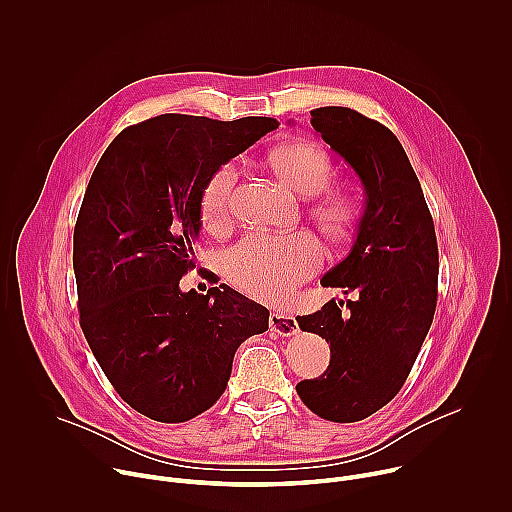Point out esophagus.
Masks as SVG:
<instances>
[{"label": "esophagus", "mask_w": 512, "mask_h": 512, "mask_svg": "<svg viewBox=\"0 0 512 512\" xmlns=\"http://www.w3.org/2000/svg\"><path fill=\"white\" fill-rule=\"evenodd\" d=\"M269 328L277 336H294V334L300 332L298 320L291 314H285V312H273L269 316Z\"/></svg>", "instance_id": "esophagus-1"}]
</instances>
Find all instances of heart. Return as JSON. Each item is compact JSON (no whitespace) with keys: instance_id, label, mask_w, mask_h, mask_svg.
<instances>
[{"instance_id":"b5f03b06","label":"heart","mask_w":512,"mask_h":512,"mask_svg":"<svg viewBox=\"0 0 512 512\" xmlns=\"http://www.w3.org/2000/svg\"><path fill=\"white\" fill-rule=\"evenodd\" d=\"M275 174L302 196H316L328 188L334 166L330 156L312 141H289L269 154ZM239 178L235 164L218 168L206 182L200 198L202 225L221 233L231 223V200ZM312 221L332 243L346 241L360 218V202L350 192H328L312 204ZM324 259L322 245L312 233L291 235L249 233L223 253L227 277L245 294L277 302L312 277Z\"/></svg>"}]
</instances>
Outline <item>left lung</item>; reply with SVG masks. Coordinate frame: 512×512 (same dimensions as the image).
<instances>
[{
    "instance_id": "8db88e82",
    "label": "left lung",
    "mask_w": 512,
    "mask_h": 512,
    "mask_svg": "<svg viewBox=\"0 0 512 512\" xmlns=\"http://www.w3.org/2000/svg\"><path fill=\"white\" fill-rule=\"evenodd\" d=\"M312 127L358 174L364 212L350 253L320 283L356 291L298 316L330 342L322 377L298 383L316 415L352 423L385 407L407 381L437 304V241L421 184L395 133L348 107L310 111Z\"/></svg>"
}]
</instances>
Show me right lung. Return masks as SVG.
I'll return each mask as SVG.
<instances>
[{"label":"right lung","instance_id":"right-lung-1","mask_svg":"<svg viewBox=\"0 0 512 512\" xmlns=\"http://www.w3.org/2000/svg\"><path fill=\"white\" fill-rule=\"evenodd\" d=\"M271 117L160 115L123 129L101 156L75 225L81 328L119 397L182 423L227 389L241 342L269 310L229 285L180 291L194 265L210 176L273 131Z\"/></svg>","mask_w":512,"mask_h":512}]
</instances>
